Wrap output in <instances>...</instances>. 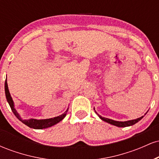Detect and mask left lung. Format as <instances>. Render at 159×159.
<instances>
[{
    "label": "left lung",
    "instance_id": "8db88e82",
    "mask_svg": "<svg viewBox=\"0 0 159 159\" xmlns=\"http://www.w3.org/2000/svg\"><path fill=\"white\" fill-rule=\"evenodd\" d=\"M97 114V113H96ZM98 116H99L100 118H101L102 120H103V121L105 122H107V123L111 124V125H116V126H118V127H127V126H130V125H134V124H135L138 123V121H140V120L142 119V118L143 117V116H140V118H138V119L136 120H129V121H125V122H120V121H115V120H111V119H108V118H105V117H103V116H100V115H98Z\"/></svg>",
    "mask_w": 159,
    "mask_h": 159
}]
</instances>
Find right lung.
I'll use <instances>...</instances> for the list:
<instances>
[{"label": "right lung", "mask_w": 159, "mask_h": 159, "mask_svg": "<svg viewBox=\"0 0 159 159\" xmlns=\"http://www.w3.org/2000/svg\"><path fill=\"white\" fill-rule=\"evenodd\" d=\"M5 94H6V98L7 102H8L9 105L11 107V110H12L13 114H15L16 117L19 119L20 121L22 122L24 124L29 126L30 128H33V129H46V128L51 127L52 125H55L57 123H59L60 121H61L63 118L65 117L66 115L68 109L63 113V114L60 115V116H56V117L51 118V119H46V120H35V119H30V120H23L21 119V116H19V114H18L17 111H16L15 107H14V104L13 101H12V97H11L10 91H9L8 86H7V79L5 81Z\"/></svg>", "instance_id": "1"}]
</instances>
